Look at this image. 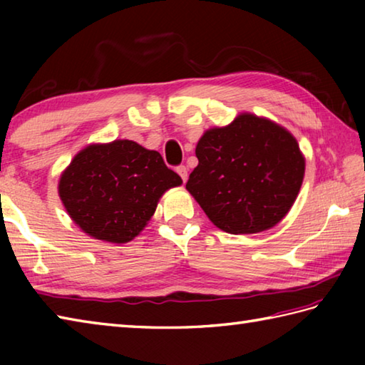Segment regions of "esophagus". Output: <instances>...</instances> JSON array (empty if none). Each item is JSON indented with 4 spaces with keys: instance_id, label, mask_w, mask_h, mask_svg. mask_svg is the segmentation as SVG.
Wrapping results in <instances>:
<instances>
[{
    "instance_id": "obj_1",
    "label": "esophagus",
    "mask_w": 365,
    "mask_h": 365,
    "mask_svg": "<svg viewBox=\"0 0 365 365\" xmlns=\"http://www.w3.org/2000/svg\"><path fill=\"white\" fill-rule=\"evenodd\" d=\"M177 174L182 177V180L185 183V182H187V178H188V168L187 166H178L177 168Z\"/></svg>"
}]
</instances>
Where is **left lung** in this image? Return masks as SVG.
<instances>
[{
	"label": "left lung",
	"instance_id": "obj_1",
	"mask_svg": "<svg viewBox=\"0 0 365 365\" xmlns=\"http://www.w3.org/2000/svg\"><path fill=\"white\" fill-rule=\"evenodd\" d=\"M187 190L216 227L235 235L271 229L289 213L304 178V157L289 130L242 113L207 130Z\"/></svg>",
	"mask_w": 365,
	"mask_h": 365
}]
</instances>
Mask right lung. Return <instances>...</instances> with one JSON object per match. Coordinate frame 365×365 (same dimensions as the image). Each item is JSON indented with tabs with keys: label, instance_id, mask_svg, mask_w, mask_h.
Here are the masks:
<instances>
[{
	"label": "right lung",
	"instance_id": "right-lung-1",
	"mask_svg": "<svg viewBox=\"0 0 365 365\" xmlns=\"http://www.w3.org/2000/svg\"><path fill=\"white\" fill-rule=\"evenodd\" d=\"M180 185L157 150L115 139L76 153L61 174L58 192L84 234L122 245L147 226L165 191Z\"/></svg>",
	"mask_w": 365,
	"mask_h": 365
}]
</instances>
